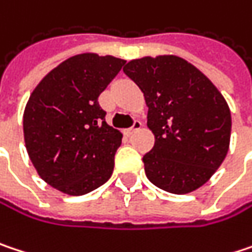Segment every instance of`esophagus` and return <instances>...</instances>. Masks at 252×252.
Wrapping results in <instances>:
<instances>
[{
  "mask_svg": "<svg viewBox=\"0 0 252 252\" xmlns=\"http://www.w3.org/2000/svg\"><path fill=\"white\" fill-rule=\"evenodd\" d=\"M141 126H143V124H141V121L135 120V121H134V124H132V126H131V128H128V129H126V135H131L132 132H135V131H137V129H140Z\"/></svg>",
  "mask_w": 252,
  "mask_h": 252,
  "instance_id": "1",
  "label": "esophagus"
}]
</instances>
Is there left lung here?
Listing matches in <instances>:
<instances>
[{"label":"left lung","instance_id":"obj_1","mask_svg":"<svg viewBox=\"0 0 252 252\" xmlns=\"http://www.w3.org/2000/svg\"><path fill=\"white\" fill-rule=\"evenodd\" d=\"M124 73L144 94L147 126L156 137L144 170L157 188L193 192L222 164L231 138V112L220 92L193 64L177 56L135 59Z\"/></svg>","mask_w":252,"mask_h":252}]
</instances>
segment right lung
<instances>
[{
  "instance_id": "right-lung-1",
  "label": "right lung",
  "mask_w": 252,
  "mask_h": 252,
  "mask_svg": "<svg viewBox=\"0 0 252 252\" xmlns=\"http://www.w3.org/2000/svg\"><path fill=\"white\" fill-rule=\"evenodd\" d=\"M126 60L83 53L69 58L35 86L26 105V149L38 176L72 196L111 177L123 134L105 121L99 95Z\"/></svg>"
}]
</instances>
